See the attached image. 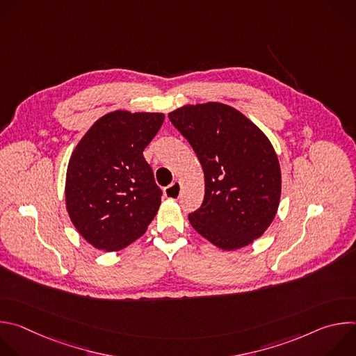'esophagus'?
Here are the masks:
<instances>
[{
    "mask_svg": "<svg viewBox=\"0 0 356 356\" xmlns=\"http://www.w3.org/2000/svg\"><path fill=\"white\" fill-rule=\"evenodd\" d=\"M180 191H181V184H180V181H173L170 186H168V187L165 188V195H166L168 198L176 200V198L180 197Z\"/></svg>",
    "mask_w": 356,
    "mask_h": 356,
    "instance_id": "1",
    "label": "esophagus"
}]
</instances>
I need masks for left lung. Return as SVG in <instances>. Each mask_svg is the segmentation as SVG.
I'll return each mask as SVG.
<instances>
[{"label": "left lung", "mask_w": 356, "mask_h": 356, "mask_svg": "<svg viewBox=\"0 0 356 356\" xmlns=\"http://www.w3.org/2000/svg\"><path fill=\"white\" fill-rule=\"evenodd\" d=\"M169 120L188 140L204 172V200L188 214L191 227L213 245H250L272 224L282 173L268 136L242 113L222 103L183 106Z\"/></svg>", "instance_id": "1"}]
</instances>
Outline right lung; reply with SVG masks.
<instances>
[{"mask_svg": "<svg viewBox=\"0 0 356 356\" xmlns=\"http://www.w3.org/2000/svg\"><path fill=\"white\" fill-rule=\"evenodd\" d=\"M163 121L162 113L117 110L98 118L74 147L66 173V209L94 248L124 249L155 218L162 191L143 149Z\"/></svg>", "mask_w": 356, "mask_h": 356, "instance_id": "obj_1", "label": "right lung"}]
</instances>
